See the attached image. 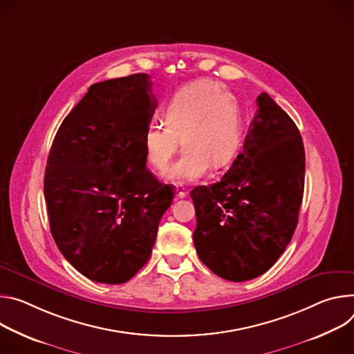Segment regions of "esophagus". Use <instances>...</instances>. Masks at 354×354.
I'll list each match as a JSON object with an SVG mask.
<instances>
[{
	"label": "esophagus",
	"instance_id": "34e87169",
	"mask_svg": "<svg viewBox=\"0 0 354 354\" xmlns=\"http://www.w3.org/2000/svg\"><path fill=\"white\" fill-rule=\"evenodd\" d=\"M176 191H177V198H185L187 189H185V187H184V185L178 184V185L176 187Z\"/></svg>",
	"mask_w": 354,
	"mask_h": 354
}]
</instances>
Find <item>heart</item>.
<instances>
[{
	"label": "heart",
	"mask_w": 354,
	"mask_h": 354,
	"mask_svg": "<svg viewBox=\"0 0 354 354\" xmlns=\"http://www.w3.org/2000/svg\"><path fill=\"white\" fill-rule=\"evenodd\" d=\"M162 124L143 135L147 163L165 173L181 145L180 160L169 171L174 183L201 178L212 165L226 167L241 146V115L236 100L212 80L194 82L177 91L162 109Z\"/></svg>",
	"instance_id": "heart-1"
}]
</instances>
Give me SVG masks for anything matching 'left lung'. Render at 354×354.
I'll return each instance as SVG.
<instances>
[{"label": "left lung", "mask_w": 354, "mask_h": 354, "mask_svg": "<svg viewBox=\"0 0 354 354\" xmlns=\"http://www.w3.org/2000/svg\"><path fill=\"white\" fill-rule=\"evenodd\" d=\"M256 102L243 151L221 181L191 191L198 257L236 283L261 276L279 260L304 195L305 151L297 125L267 93Z\"/></svg>", "instance_id": "left-lung-1"}]
</instances>
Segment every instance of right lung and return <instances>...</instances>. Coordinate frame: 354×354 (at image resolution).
<instances>
[{
	"instance_id": "add662e5",
	"label": "right lung",
	"mask_w": 354,
	"mask_h": 354,
	"mask_svg": "<svg viewBox=\"0 0 354 354\" xmlns=\"http://www.w3.org/2000/svg\"><path fill=\"white\" fill-rule=\"evenodd\" d=\"M156 106L145 73L95 83L53 139L44 187L50 232L93 281L131 280L173 203V185L146 169L143 135Z\"/></svg>"
}]
</instances>
